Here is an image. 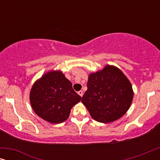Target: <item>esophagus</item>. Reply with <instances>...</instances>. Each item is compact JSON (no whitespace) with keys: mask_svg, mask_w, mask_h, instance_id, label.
I'll list each match as a JSON object with an SVG mask.
<instances>
[{"mask_svg":"<svg viewBox=\"0 0 160 160\" xmlns=\"http://www.w3.org/2000/svg\"><path fill=\"white\" fill-rule=\"evenodd\" d=\"M78 94L81 96V97H82V96H83V94H84V92H83V91L80 90V91H78Z\"/></svg>","mask_w":160,"mask_h":160,"instance_id":"esophagus-1","label":"esophagus"}]
</instances>
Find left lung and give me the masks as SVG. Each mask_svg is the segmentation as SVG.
<instances>
[{
	"label": "left lung",
	"instance_id": "obj_1",
	"mask_svg": "<svg viewBox=\"0 0 160 160\" xmlns=\"http://www.w3.org/2000/svg\"><path fill=\"white\" fill-rule=\"evenodd\" d=\"M132 84L119 68L106 65L89 75L82 102L95 121L110 123L129 110L133 99Z\"/></svg>",
	"mask_w": 160,
	"mask_h": 160
}]
</instances>
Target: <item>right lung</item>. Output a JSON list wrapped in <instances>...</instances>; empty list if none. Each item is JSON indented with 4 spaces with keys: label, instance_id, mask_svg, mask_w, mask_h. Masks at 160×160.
I'll list each match as a JSON object with an SVG mask.
<instances>
[{
    "label": "right lung",
    "instance_id": "obj_1",
    "mask_svg": "<svg viewBox=\"0 0 160 160\" xmlns=\"http://www.w3.org/2000/svg\"><path fill=\"white\" fill-rule=\"evenodd\" d=\"M82 97L61 71H50L36 80L30 92L34 112L49 123H62L68 119L73 106Z\"/></svg>",
    "mask_w": 160,
    "mask_h": 160
}]
</instances>
